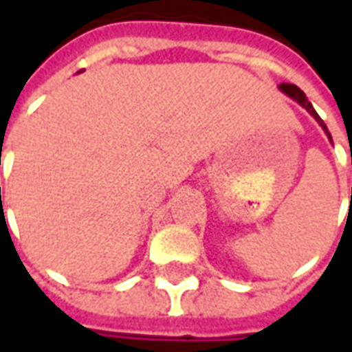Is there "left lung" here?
Here are the masks:
<instances>
[{
    "mask_svg": "<svg viewBox=\"0 0 352 352\" xmlns=\"http://www.w3.org/2000/svg\"><path fill=\"white\" fill-rule=\"evenodd\" d=\"M279 88H280V90H283V92L287 94V96H290L292 100L298 101V103H300L302 107L307 109V113H311V115H313V118H315V120H317V122L320 124V126H322V130H324L326 133H328V128H326V124L322 122V118H320V116L317 115V111L313 109V105H311L309 101H307V98H305V94H303L302 90H300V88L296 87V85H288V82H283V85H280ZM328 138H330V133H328ZM330 141H332V138H330Z\"/></svg>",
    "mask_w": 352,
    "mask_h": 352,
    "instance_id": "1",
    "label": "left lung"
}]
</instances>
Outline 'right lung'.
<instances>
[{
    "mask_svg": "<svg viewBox=\"0 0 352 352\" xmlns=\"http://www.w3.org/2000/svg\"><path fill=\"white\" fill-rule=\"evenodd\" d=\"M0 190H1V188H0Z\"/></svg>",
    "mask_w": 352,
    "mask_h": 352,
    "instance_id": "1",
    "label": "right lung"
}]
</instances>
